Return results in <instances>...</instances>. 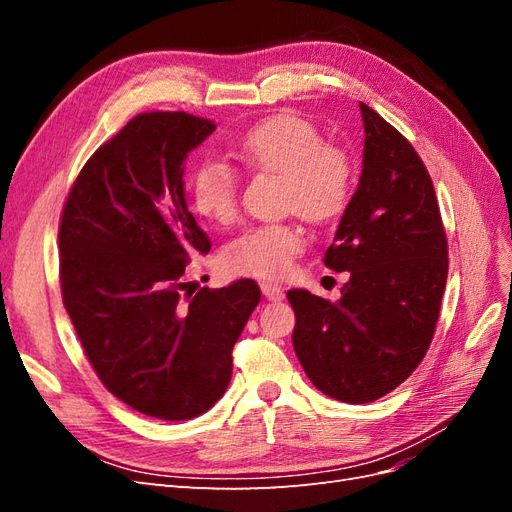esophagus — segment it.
Masks as SVG:
<instances>
[{
	"label": "esophagus",
	"instance_id": "34e87169",
	"mask_svg": "<svg viewBox=\"0 0 512 512\" xmlns=\"http://www.w3.org/2000/svg\"><path fill=\"white\" fill-rule=\"evenodd\" d=\"M260 290H262V294H265V299H269V301H282L284 299V290H282V286H277V284L262 282Z\"/></svg>",
	"mask_w": 512,
	"mask_h": 512
}]
</instances>
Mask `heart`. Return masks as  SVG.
<instances>
[{"label": "heart", "instance_id": "b5f03b06", "mask_svg": "<svg viewBox=\"0 0 512 512\" xmlns=\"http://www.w3.org/2000/svg\"><path fill=\"white\" fill-rule=\"evenodd\" d=\"M232 156L258 173L280 175L282 209L312 224L342 215L352 198V162L322 132L299 115H275L247 130ZM190 203L209 222L230 224L239 211V175L226 164H200L190 179ZM305 247L303 230L292 222L247 228L224 247L230 271L254 277H282Z\"/></svg>", "mask_w": 512, "mask_h": 512}]
</instances>
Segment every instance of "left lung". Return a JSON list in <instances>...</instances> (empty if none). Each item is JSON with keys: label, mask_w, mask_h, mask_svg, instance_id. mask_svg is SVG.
<instances>
[{"label": "left lung", "mask_w": 512, "mask_h": 512, "mask_svg": "<svg viewBox=\"0 0 512 512\" xmlns=\"http://www.w3.org/2000/svg\"><path fill=\"white\" fill-rule=\"evenodd\" d=\"M363 173L335 239L331 271H350L339 301L288 290L292 346L316 389L346 404L391 393L423 361L448 275L436 190L408 138L361 102Z\"/></svg>", "instance_id": "obj_1"}]
</instances>
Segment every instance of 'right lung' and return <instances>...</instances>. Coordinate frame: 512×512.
Instances as JSON below:
<instances>
[{
  "instance_id": "add662e5",
  "label": "right lung",
  "mask_w": 512,
  "mask_h": 512,
  "mask_svg": "<svg viewBox=\"0 0 512 512\" xmlns=\"http://www.w3.org/2000/svg\"><path fill=\"white\" fill-rule=\"evenodd\" d=\"M215 130L185 111L132 117L74 179L59 220V284L96 376L123 404L188 421L218 401L260 301L254 280H183L211 241L185 203L183 160Z\"/></svg>"
}]
</instances>
